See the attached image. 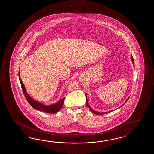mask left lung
Returning <instances> with one entry per match:
<instances>
[{"label": "left lung", "mask_w": 154, "mask_h": 154, "mask_svg": "<svg viewBox=\"0 0 154 154\" xmlns=\"http://www.w3.org/2000/svg\"><path fill=\"white\" fill-rule=\"evenodd\" d=\"M131 62H132V63H133L134 64V59H133V56H132V55L131 56ZM85 95H86V105H87V106L88 107V108H89V109H90V111L92 112L93 113H94V114H96V115H104V114H106V113H110L112 111H109V112H98L97 111H94V110H93L91 108V107L89 106V105H88V100H87V97H86V95L85 94ZM129 97H128V99L125 101V103H126L127 102V101H128V100H129ZM125 103L124 104H123V105L122 106H123V105H125ZM121 107H119V108H120ZM118 109V108H117Z\"/></svg>", "instance_id": "obj_1"}]
</instances>
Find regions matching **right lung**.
Segmentation results:
<instances>
[{
	"label": "right lung",
	"mask_w": 154,
	"mask_h": 154,
	"mask_svg": "<svg viewBox=\"0 0 154 154\" xmlns=\"http://www.w3.org/2000/svg\"><path fill=\"white\" fill-rule=\"evenodd\" d=\"M19 80H20V84L21 85L23 94L26 97V100L33 108H35L36 110L43 112L47 113H56L57 112L59 111L61 109V108H62L63 105L64 104V98H62L60 100H59V101L49 105H45L42 102L35 100L29 95V94L26 91V88L20 78V72H19Z\"/></svg>",
	"instance_id": "add662e5"
}]
</instances>
